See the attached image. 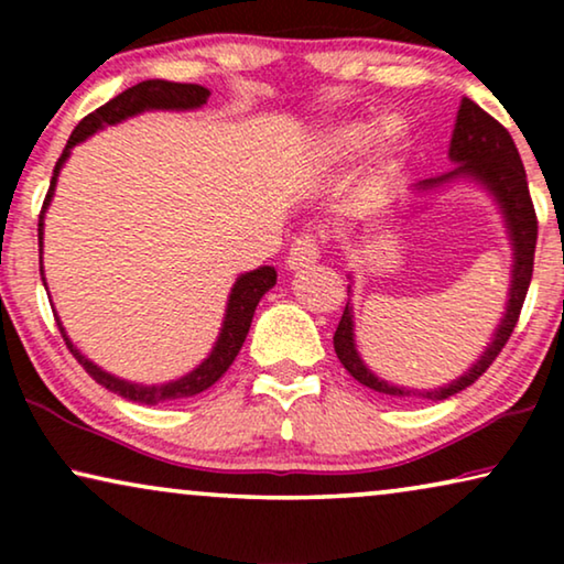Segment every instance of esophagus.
<instances>
[{
	"label": "esophagus",
	"instance_id": "esophagus-1",
	"mask_svg": "<svg viewBox=\"0 0 564 564\" xmlns=\"http://www.w3.org/2000/svg\"><path fill=\"white\" fill-rule=\"evenodd\" d=\"M321 257V246L315 241V236L305 234L295 238V243H292V249L288 251V267L290 269H303V267H311L318 261Z\"/></svg>",
	"mask_w": 564,
	"mask_h": 564
}]
</instances>
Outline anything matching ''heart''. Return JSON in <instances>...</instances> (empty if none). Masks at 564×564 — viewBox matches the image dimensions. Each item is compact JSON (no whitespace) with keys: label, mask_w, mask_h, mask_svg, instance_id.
Returning a JSON list of instances; mask_svg holds the SVG:
<instances>
[{"label":"heart","mask_w":564,"mask_h":564,"mask_svg":"<svg viewBox=\"0 0 564 564\" xmlns=\"http://www.w3.org/2000/svg\"><path fill=\"white\" fill-rule=\"evenodd\" d=\"M377 135V126L369 120H344L336 122L334 128L326 130L321 141V156L328 161V164H344V161L357 159L361 151L372 143ZM405 128L400 120H388L377 135L375 149L369 153L367 164V184L369 187H377L398 169V161L405 151Z\"/></svg>","instance_id":"1"}]
</instances>
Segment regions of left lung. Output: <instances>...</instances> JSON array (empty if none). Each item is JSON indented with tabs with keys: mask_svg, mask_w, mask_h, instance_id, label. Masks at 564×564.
Masks as SVG:
<instances>
[{
	"mask_svg": "<svg viewBox=\"0 0 564 564\" xmlns=\"http://www.w3.org/2000/svg\"><path fill=\"white\" fill-rule=\"evenodd\" d=\"M449 159L457 164L449 174L436 176V180H423L415 184V189H434L444 182L459 180V176H469V180L480 182L482 187L498 199L500 213H503L508 236H511V246H513V276H511V290H508V305H506L503 318H500L498 330L492 334V341L488 344V349L482 351V357L477 359L475 365L459 377V380L434 390H408V388H398V384L380 380V377H377L372 369H367L365 361H361L357 344H354L351 303H346L344 315L341 321H338V328L334 334L336 357L354 380L361 382L369 390L382 392V395H392V398L419 395L429 400H446L457 395L459 390L469 388V384H473L477 377H480L485 369L496 361L500 349H503L508 338H511L516 323H519L523 300H527L529 284H531L539 226H536L534 203H531V195H529L527 172H523L519 149H516L511 133H508L496 118H490L480 105H475L473 99L465 97L459 105L457 122H454Z\"/></svg>",
	"mask_w": 564,
	"mask_h": 564,
	"instance_id": "8db88e82",
	"label": "left lung"
}]
</instances>
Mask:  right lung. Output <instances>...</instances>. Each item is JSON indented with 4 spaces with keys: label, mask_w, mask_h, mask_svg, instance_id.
Segmentation results:
<instances>
[{
    "label": "right lung",
    "mask_w": 564,
    "mask_h": 564,
    "mask_svg": "<svg viewBox=\"0 0 564 564\" xmlns=\"http://www.w3.org/2000/svg\"><path fill=\"white\" fill-rule=\"evenodd\" d=\"M207 97H210V91H207L205 87H199V84L149 79V82L135 84V87H130L126 91H120L118 97H112L110 102L97 107L95 112H89L87 118H84L79 126L74 128V133H72V138H68L64 153H61V159L56 161V169H53L48 195H45V199H43L41 218H37V253H41V280H43V284H45V276H43V218H45V210H48V205H51L53 189H56V180H58L61 166H64V161L68 159V153H72L74 145L82 143L84 138H89L91 133H97V130H102L105 126H115V122L133 118V115H138V112H145V110H197V107H203L207 102ZM274 284H276L274 267H259V269H253V272H246V274L238 276L234 290H230L228 307H226V321H223L220 336L213 346L210 357H207L197 369H192L189 375H184V377H180V380L166 382V384L126 382V380H120V377H115L110 372H105V369H99L95 361H89L79 349H76L72 341H68V336H66L64 326H61L58 315L56 313H53V315H56V326L61 330V336H64L68 351H72L76 361H79V365L87 369L91 380L99 382L102 388H107L110 392H118V395L133 400V403L156 405V403H164V400H182V398L197 395V392H205L207 388H213V384L228 372V367L234 365L238 351H241V346L246 341V334H249L251 321H253V311H257L259 300L264 297V292L272 290Z\"/></svg>",
    "instance_id": "1"
}]
</instances>
